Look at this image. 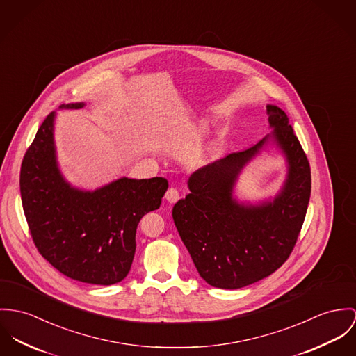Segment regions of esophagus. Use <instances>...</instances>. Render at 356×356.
Masks as SVG:
<instances>
[{
	"label": "esophagus",
	"instance_id": "1",
	"mask_svg": "<svg viewBox=\"0 0 356 356\" xmlns=\"http://www.w3.org/2000/svg\"><path fill=\"white\" fill-rule=\"evenodd\" d=\"M179 198V192L175 189V188H170L167 192H165V200L171 204L177 202Z\"/></svg>",
	"mask_w": 356,
	"mask_h": 356
}]
</instances>
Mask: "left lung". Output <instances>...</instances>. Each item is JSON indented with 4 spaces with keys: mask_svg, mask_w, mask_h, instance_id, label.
<instances>
[{
    "mask_svg": "<svg viewBox=\"0 0 356 356\" xmlns=\"http://www.w3.org/2000/svg\"><path fill=\"white\" fill-rule=\"evenodd\" d=\"M273 131L245 151L209 163L188 181L191 193L172 208V219L200 276L212 287L236 290L272 275L291 254L305 222L312 172L287 114L268 104ZM285 154L289 174L273 202L239 204L232 198L243 165L270 138Z\"/></svg>",
    "mask_w": 356,
    "mask_h": 356,
    "instance_id": "1",
    "label": "left lung"
}]
</instances>
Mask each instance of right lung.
<instances>
[{
    "mask_svg": "<svg viewBox=\"0 0 356 356\" xmlns=\"http://www.w3.org/2000/svg\"><path fill=\"white\" fill-rule=\"evenodd\" d=\"M54 117L50 113L36 131L20 168L22 202L33 243L43 259L73 280L120 283L133 262L138 222L161 207L168 182L162 177L120 178L95 192L72 188L56 161Z\"/></svg>",
    "mask_w": 356,
    "mask_h": 356,
    "instance_id": "obj_1",
    "label": "right lung"
}]
</instances>
